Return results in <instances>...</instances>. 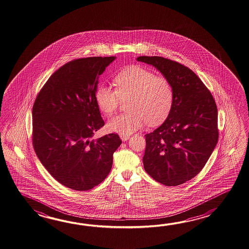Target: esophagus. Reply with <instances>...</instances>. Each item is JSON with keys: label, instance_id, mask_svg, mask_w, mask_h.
Here are the masks:
<instances>
[{"label": "esophagus", "instance_id": "esophagus-1", "mask_svg": "<svg viewBox=\"0 0 249 249\" xmlns=\"http://www.w3.org/2000/svg\"><path fill=\"white\" fill-rule=\"evenodd\" d=\"M120 137H121V140H122L123 142H126V141L129 140L130 135H120Z\"/></svg>", "mask_w": 249, "mask_h": 249}]
</instances>
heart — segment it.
Instances as JSON below:
<instances>
[{"label": "heart", "instance_id": "1", "mask_svg": "<svg viewBox=\"0 0 249 249\" xmlns=\"http://www.w3.org/2000/svg\"><path fill=\"white\" fill-rule=\"evenodd\" d=\"M117 90L101 85L96 90L99 109L107 117L117 110L120 99L131 98V113L118 115L107 124V129L119 135H130L147 123L158 125L168 117L174 101V90L169 81L156 76L152 71L141 66L124 69L115 78Z\"/></svg>", "mask_w": 249, "mask_h": 249}]
</instances>
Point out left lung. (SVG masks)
<instances>
[{"label": "left lung", "instance_id": "1", "mask_svg": "<svg viewBox=\"0 0 249 249\" xmlns=\"http://www.w3.org/2000/svg\"><path fill=\"white\" fill-rule=\"evenodd\" d=\"M168 80L174 101L168 117L145 135L144 169L165 186L195 177L207 164L218 142L217 107L211 92L192 70L163 57H138Z\"/></svg>", "mask_w": 249, "mask_h": 249}]
</instances>
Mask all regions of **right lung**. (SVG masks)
Masks as SVG:
<instances>
[{"label": "right lung", "mask_w": 249, "mask_h": 249, "mask_svg": "<svg viewBox=\"0 0 249 249\" xmlns=\"http://www.w3.org/2000/svg\"><path fill=\"white\" fill-rule=\"evenodd\" d=\"M116 57H90L65 64L48 79L33 107V145L55 180L89 191L106 179L122 141L110 133L96 141L104 125L95 101L99 76Z\"/></svg>", "instance_id": "1"}]
</instances>
